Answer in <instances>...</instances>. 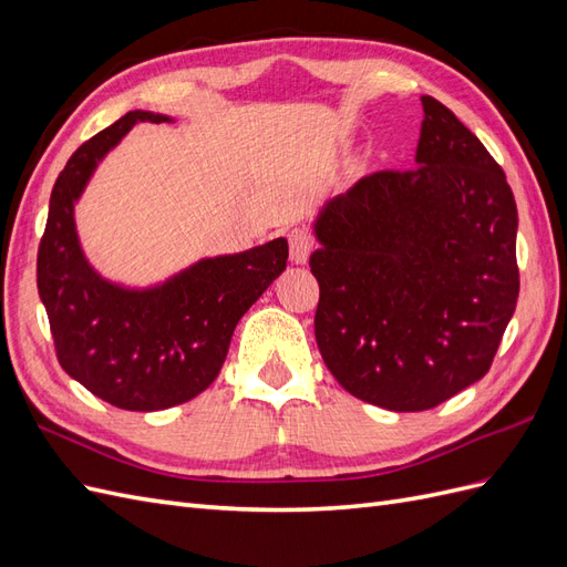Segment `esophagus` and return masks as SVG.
Instances as JSON below:
<instances>
[{
    "label": "esophagus",
    "instance_id": "1",
    "mask_svg": "<svg viewBox=\"0 0 567 567\" xmlns=\"http://www.w3.org/2000/svg\"><path fill=\"white\" fill-rule=\"evenodd\" d=\"M288 248H290V260L296 265L307 262V257H310L312 248H315V236L310 229L305 227H296L288 231Z\"/></svg>",
    "mask_w": 567,
    "mask_h": 567
}]
</instances>
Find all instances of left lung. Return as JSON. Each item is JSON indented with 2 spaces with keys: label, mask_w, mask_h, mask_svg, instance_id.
<instances>
[{
  "label": "left lung",
  "mask_w": 567,
  "mask_h": 567,
  "mask_svg": "<svg viewBox=\"0 0 567 567\" xmlns=\"http://www.w3.org/2000/svg\"><path fill=\"white\" fill-rule=\"evenodd\" d=\"M414 169H381L323 205L315 336L333 379L425 411L489 371L516 312L518 210L483 142L433 96Z\"/></svg>",
  "instance_id": "obj_1"
}]
</instances>
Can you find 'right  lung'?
Segmentation results:
<instances>
[{
	"label": "right lung",
	"instance_id": "right-lung-1",
	"mask_svg": "<svg viewBox=\"0 0 567 567\" xmlns=\"http://www.w3.org/2000/svg\"><path fill=\"white\" fill-rule=\"evenodd\" d=\"M167 115L130 111L63 167L38 250V290L59 364L104 402L158 411L194 400L225 364L238 319L286 269V238L205 257L161 286L134 290L99 277L75 231V200L96 163L136 123Z\"/></svg>",
	"mask_w": 567,
	"mask_h": 567
}]
</instances>
